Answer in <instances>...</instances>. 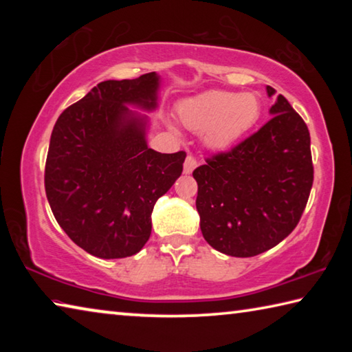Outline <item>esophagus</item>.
<instances>
[{
  "mask_svg": "<svg viewBox=\"0 0 352 352\" xmlns=\"http://www.w3.org/2000/svg\"><path fill=\"white\" fill-rule=\"evenodd\" d=\"M195 168H197V160H195L194 157H189L184 160V166H183V172L184 174H190Z\"/></svg>",
  "mask_w": 352,
  "mask_h": 352,
  "instance_id": "34e87169",
  "label": "esophagus"
}]
</instances>
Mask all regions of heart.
<instances>
[{
  "label": "heart",
  "mask_w": 352,
  "mask_h": 352,
  "mask_svg": "<svg viewBox=\"0 0 352 352\" xmlns=\"http://www.w3.org/2000/svg\"><path fill=\"white\" fill-rule=\"evenodd\" d=\"M177 115L184 127L204 132L205 144L212 151L234 146L261 116V102L254 93L211 90L183 99Z\"/></svg>",
  "instance_id": "b5f03b06"
}]
</instances>
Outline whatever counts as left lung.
Listing matches in <instances>:
<instances>
[{
  "mask_svg": "<svg viewBox=\"0 0 352 352\" xmlns=\"http://www.w3.org/2000/svg\"><path fill=\"white\" fill-rule=\"evenodd\" d=\"M275 88L267 85L272 98ZM272 119L241 144L192 172L205 241L217 252L252 258L295 230L314 183L311 135L278 94Z\"/></svg>",
  "mask_w": 352,
  "mask_h": 352,
  "instance_id": "1",
  "label": "left lung"
}]
</instances>
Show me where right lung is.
<instances>
[{"label": "right lung", "mask_w": 352, "mask_h": 352, "mask_svg": "<svg viewBox=\"0 0 352 352\" xmlns=\"http://www.w3.org/2000/svg\"><path fill=\"white\" fill-rule=\"evenodd\" d=\"M160 76L98 83L58 116L45 168L57 223L96 258L136 254L152 231V211L182 175L186 153L147 146L146 115L158 104Z\"/></svg>", "instance_id": "1"}]
</instances>
